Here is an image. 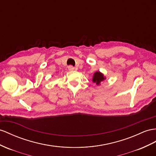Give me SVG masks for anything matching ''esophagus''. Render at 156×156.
Listing matches in <instances>:
<instances>
[{
  "label": "esophagus",
  "mask_w": 156,
  "mask_h": 156,
  "mask_svg": "<svg viewBox=\"0 0 156 156\" xmlns=\"http://www.w3.org/2000/svg\"><path fill=\"white\" fill-rule=\"evenodd\" d=\"M68 69H69V70L70 71H73L74 70V68L73 66H69V67H68Z\"/></svg>",
  "instance_id": "obj_1"
}]
</instances>
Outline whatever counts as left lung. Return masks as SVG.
<instances>
[{"label": "left lung", "mask_w": 156, "mask_h": 156, "mask_svg": "<svg viewBox=\"0 0 156 156\" xmlns=\"http://www.w3.org/2000/svg\"><path fill=\"white\" fill-rule=\"evenodd\" d=\"M106 79V77L104 76L103 73H101V72L97 71L94 74V76L92 78V82L94 83H95L98 86L100 84V83L103 82V80H105Z\"/></svg>", "instance_id": "8db88e82"}]
</instances>
